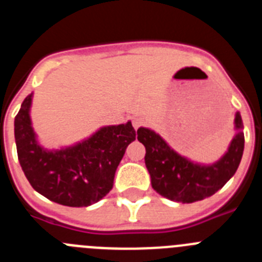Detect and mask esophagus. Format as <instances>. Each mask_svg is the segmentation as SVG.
<instances>
[{"label":"esophagus","instance_id":"esophagus-1","mask_svg":"<svg viewBox=\"0 0 262 262\" xmlns=\"http://www.w3.org/2000/svg\"><path fill=\"white\" fill-rule=\"evenodd\" d=\"M143 123H144V119H143V118H140V117H134L133 118V124H134V128H135V129H138L139 127L142 126Z\"/></svg>","mask_w":262,"mask_h":262}]
</instances>
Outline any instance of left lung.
I'll list each match as a JSON object with an SVG mask.
<instances>
[{
	"label": "left lung",
	"instance_id": "left-lung-1",
	"mask_svg": "<svg viewBox=\"0 0 262 262\" xmlns=\"http://www.w3.org/2000/svg\"><path fill=\"white\" fill-rule=\"evenodd\" d=\"M240 113L235 115L236 135L228 151L216 163H194L169 147L159 134L145 127L138 129V140L145 147V166L151 184L160 195L181 203H193L211 196L235 174L244 151Z\"/></svg>",
	"mask_w": 262,
	"mask_h": 262
}]
</instances>
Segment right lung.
Returning a JSON list of instances; mask_svg holds the SVG:
<instances>
[{
    "label": "right lung",
    "instance_id": "add662e5",
    "mask_svg": "<svg viewBox=\"0 0 262 262\" xmlns=\"http://www.w3.org/2000/svg\"><path fill=\"white\" fill-rule=\"evenodd\" d=\"M25 98L14 119V136L22 170L39 194L69 207H84L102 200L113 189L114 176L126 148L136 138L131 122L101 127L82 142L46 149L36 140Z\"/></svg>",
    "mask_w": 262,
    "mask_h": 262
}]
</instances>
